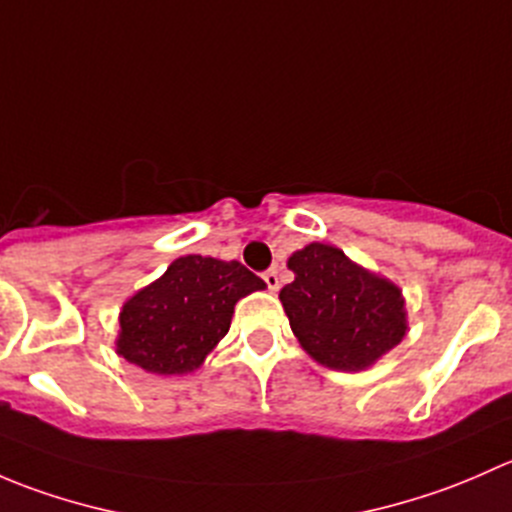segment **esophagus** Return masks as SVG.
<instances>
[{
    "instance_id": "34e87169",
    "label": "esophagus",
    "mask_w": 512,
    "mask_h": 512,
    "mask_svg": "<svg viewBox=\"0 0 512 512\" xmlns=\"http://www.w3.org/2000/svg\"><path fill=\"white\" fill-rule=\"evenodd\" d=\"M262 280L267 282V289H270V292H277V289H280V272H277V267H270V270L262 275Z\"/></svg>"
}]
</instances>
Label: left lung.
Returning <instances> with one entry per match:
<instances>
[{"instance_id":"8db88e82","label":"left lung","mask_w":512,"mask_h":512,"mask_svg":"<svg viewBox=\"0 0 512 512\" xmlns=\"http://www.w3.org/2000/svg\"><path fill=\"white\" fill-rule=\"evenodd\" d=\"M294 282L280 299L294 337L319 364L361 371L406 337L401 289L364 270L339 247L312 242L287 260Z\"/></svg>"}]
</instances>
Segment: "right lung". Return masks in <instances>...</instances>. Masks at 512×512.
I'll return each mask as SVG.
<instances>
[{"mask_svg": "<svg viewBox=\"0 0 512 512\" xmlns=\"http://www.w3.org/2000/svg\"><path fill=\"white\" fill-rule=\"evenodd\" d=\"M265 282L237 260L185 255L121 309L116 352L158 376L195 371L230 329L237 299Z\"/></svg>", "mask_w": 512, "mask_h": 512, "instance_id": "right-lung-1", "label": "right lung"}]
</instances>
